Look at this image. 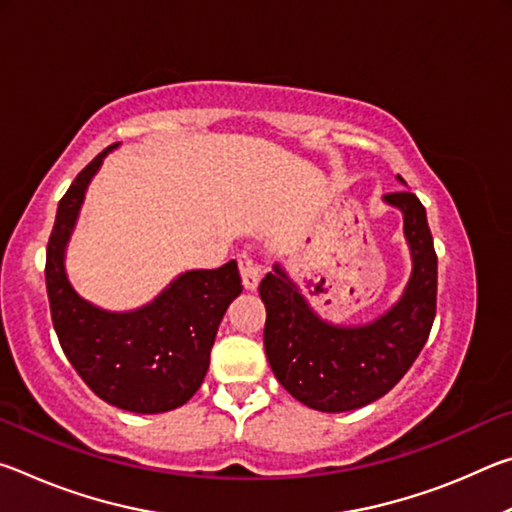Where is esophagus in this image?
<instances>
[{"instance_id":"34e87169","label":"esophagus","mask_w":512,"mask_h":512,"mask_svg":"<svg viewBox=\"0 0 512 512\" xmlns=\"http://www.w3.org/2000/svg\"><path fill=\"white\" fill-rule=\"evenodd\" d=\"M239 273H241V282H244L246 289H250V291L257 289L262 268H259V264L248 253L239 255Z\"/></svg>"}]
</instances>
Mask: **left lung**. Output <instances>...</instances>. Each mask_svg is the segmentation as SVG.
Wrapping results in <instances>:
<instances>
[{"mask_svg": "<svg viewBox=\"0 0 512 512\" xmlns=\"http://www.w3.org/2000/svg\"><path fill=\"white\" fill-rule=\"evenodd\" d=\"M384 201L402 210L413 257L411 280L384 316L359 327L325 323L280 264L259 282L266 307V359L277 381L309 409L343 413L379 400L406 375L429 339L436 318L438 257L427 212L411 192L386 194Z\"/></svg>", "mask_w": 512, "mask_h": 512, "instance_id": "8db88e82", "label": "left lung"}]
</instances>
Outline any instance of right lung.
Wrapping results in <instances>:
<instances>
[{
	"instance_id": "right-lung-1",
	"label": "right lung",
	"mask_w": 512,
	"mask_h": 512,
	"mask_svg": "<svg viewBox=\"0 0 512 512\" xmlns=\"http://www.w3.org/2000/svg\"><path fill=\"white\" fill-rule=\"evenodd\" d=\"M115 146L101 151L58 203L45 264L51 320L65 357L94 395L124 411L164 413L201 388L216 329L244 287L237 262L230 259L212 271L178 275L151 305L124 314L94 307L72 289L65 246L85 189Z\"/></svg>"
}]
</instances>
